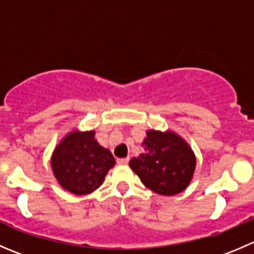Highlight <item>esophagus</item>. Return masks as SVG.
I'll list each match as a JSON object with an SVG mask.
<instances>
[{"label": "esophagus", "mask_w": 254, "mask_h": 254, "mask_svg": "<svg viewBox=\"0 0 254 254\" xmlns=\"http://www.w3.org/2000/svg\"><path fill=\"white\" fill-rule=\"evenodd\" d=\"M129 162V157H123V159H118V164L125 165Z\"/></svg>", "instance_id": "1"}]
</instances>
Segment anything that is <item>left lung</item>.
I'll return each mask as SVG.
<instances>
[{
    "mask_svg": "<svg viewBox=\"0 0 254 254\" xmlns=\"http://www.w3.org/2000/svg\"><path fill=\"white\" fill-rule=\"evenodd\" d=\"M142 152L129 166L142 184L162 196L182 192L196 169V156L186 140L175 131L150 129L141 144Z\"/></svg>",
    "mask_w": 254,
    "mask_h": 254,
    "instance_id": "obj_1",
    "label": "left lung"
}]
</instances>
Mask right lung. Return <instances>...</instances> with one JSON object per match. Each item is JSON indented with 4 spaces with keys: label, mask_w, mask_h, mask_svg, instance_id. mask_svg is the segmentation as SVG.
I'll return each instance as SVG.
<instances>
[{
    "label": "right lung",
    "mask_w": 254,
    "mask_h": 254,
    "mask_svg": "<svg viewBox=\"0 0 254 254\" xmlns=\"http://www.w3.org/2000/svg\"><path fill=\"white\" fill-rule=\"evenodd\" d=\"M114 165V156L97 141L94 130L69 131L54 147L51 157L52 171L62 189L78 196L92 193L102 186Z\"/></svg>",
    "instance_id": "obj_1"
}]
</instances>
